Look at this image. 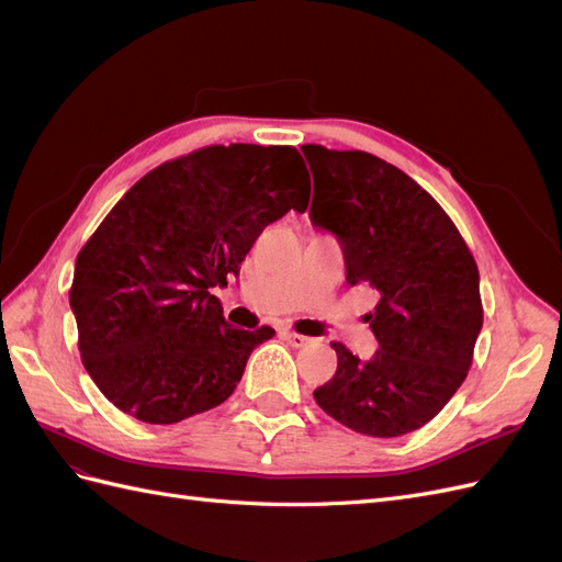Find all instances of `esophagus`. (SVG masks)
<instances>
[{
  "label": "esophagus",
  "instance_id": "34e87169",
  "mask_svg": "<svg viewBox=\"0 0 562 562\" xmlns=\"http://www.w3.org/2000/svg\"><path fill=\"white\" fill-rule=\"evenodd\" d=\"M283 337L288 339V345L295 347V349H302V347H307V345H312V342H314L312 337H307V335H300V333H293V330H285V333H283Z\"/></svg>",
  "mask_w": 562,
  "mask_h": 562
}]
</instances>
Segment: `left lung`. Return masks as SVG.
I'll list each match as a JSON object with an SVG mask.
<instances>
[{
	"instance_id": "obj_1",
	"label": "left lung",
	"mask_w": 562,
	"mask_h": 562,
	"mask_svg": "<svg viewBox=\"0 0 562 562\" xmlns=\"http://www.w3.org/2000/svg\"><path fill=\"white\" fill-rule=\"evenodd\" d=\"M302 151L314 176L312 223L339 239L347 283L380 293L366 316L378 353L361 361L333 342L337 370L314 398L359 434H411L467 380L483 328L479 267L448 213L396 166L359 149Z\"/></svg>"
}]
</instances>
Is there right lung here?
<instances>
[{
  "label": "right lung",
  "mask_w": 562,
  "mask_h": 562,
  "mask_svg": "<svg viewBox=\"0 0 562 562\" xmlns=\"http://www.w3.org/2000/svg\"><path fill=\"white\" fill-rule=\"evenodd\" d=\"M291 145L201 147L135 182L77 255L70 307L79 353L119 411L176 424L225 403L274 330L232 328L227 285L262 229L310 206Z\"/></svg>",
  "instance_id": "add662e5"
}]
</instances>
